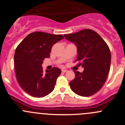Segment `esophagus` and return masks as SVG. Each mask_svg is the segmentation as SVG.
Here are the masks:
<instances>
[{"instance_id":"34e87169","label":"esophagus","mask_w":125,"mask_h":125,"mask_svg":"<svg viewBox=\"0 0 125 125\" xmlns=\"http://www.w3.org/2000/svg\"><path fill=\"white\" fill-rule=\"evenodd\" d=\"M67 70H66V69H62V72H64V73H66V72H67Z\"/></svg>"}]
</instances>
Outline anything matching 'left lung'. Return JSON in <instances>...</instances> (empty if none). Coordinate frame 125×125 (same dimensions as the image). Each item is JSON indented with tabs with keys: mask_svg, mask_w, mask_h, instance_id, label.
I'll list each match as a JSON object with an SVG mask.
<instances>
[{
	"mask_svg": "<svg viewBox=\"0 0 125 125\" xmlns=\"http://www.w3.org/2000/svg\"><path fill=\"white\" fill-rule=\"evenodd\" d=\"M77 46L75 62L84 68L83 72L74 71L75 77L70 82L71 90L81 96H90L99 91L106 81L110 71L111 54L101 37L91 29H83L64 35Z\"/></svg>",
	"mask_w": 125,
	"mask_h": 125,
	"instance_id": "1",
	"label": "left lung"
}]
</instances>
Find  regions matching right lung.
Segmentation results:
<instances>
[{
    "mask_svg": "<svg viewBox=\"0 0 125 125\" xmlns=\"http://www.w3.org/2000/svg\"><path fill=\"white\" fill-rule=\"evenodd\" d=\"M64 39L62 35L34 32L28 35L16 48L14 56L17 81L21 88L31 96L42 97L54 90L60 69L43 71L45 58L50 57L54 44Z\"/></svg>",
    "mask_w": 125,
    "mask_h": 125,
    "instance_id": "1",
    "label": "right lung"
}]
</instances>
